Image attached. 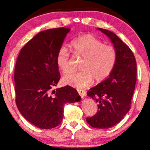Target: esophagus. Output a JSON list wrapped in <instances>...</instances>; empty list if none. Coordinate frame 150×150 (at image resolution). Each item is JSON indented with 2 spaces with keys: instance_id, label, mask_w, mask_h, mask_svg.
I'll use <instances>...</instances> for the list:
<instances>
[{
  "instance_id": "esophagus-1",
  "label": "esophagus",
  "mask_w": 150,
  "mask_h": 150,
  "mask_svg": "<svg viewBox=\"0 0 150 150\" xmlns=\"http://www.w3.org/2000/svg\"><path fill=\"white\" fill-rule=\"evenodd\" d=\"M78 92H79V94L81 96V97L82 98H84L86 96V92H85V91H84V90L79 89L78 90Z\"/></svg>"
}]
</instances>
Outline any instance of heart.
<instances>
[{
	"label": "heart",
	"mask_w": 150,
	"mask_h": 150,
	"mask_svg": "<svg viewBox=\"0 0 150 150\" xmlns=\"http://www.w3.org/2000/svg\"><path fill=\"white\" fill-rule=\"evenodd\" d=\"M70 48L76 57L83 58L80 65L81 71L64 76L65 84L76 88L89 85L93 80L96 82L106 79L112 72L117 60L113 46L103 44L92 35L76 38L70 43ZM58 67L63 74L71 71L70 54L65 47H61L57 55Z\"/></svg>",
	"instance_id": "1"
}]
</instances>
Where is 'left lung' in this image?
<instances>
[{"instance_id": "obj_1", "label": "left lung", "mask_w": 150, "mask_h": 150, "mask_svg": "<svg viewBox=\"0 0 150 150\" xmlns=\"http://www.w3.org/2000/svg\"><path fill=\"white\" fill-rule=\"evenodd\" d=\"M109 38L117 52L112 72L106 80L87 91L98 103V112L87 122L95 128L107 129L120 122L130 108L137 81V63L130 48L113 33L98 28Z\"/></svg>"}]
</instances>
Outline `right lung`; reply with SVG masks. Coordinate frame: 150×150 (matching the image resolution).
I'll list each match as a JSON object with an SVG mask.
<instances>
[{
    "label": "right lung",
    "mask_w": 150,
    "mask_h": 150,
    "mask_svg": "<svg viewBox=\"0 0 150 150\" xmlns=\"http://www.w3.org/2000/svg\"><path fill=\"white\" fill-rule=\"evenodd\" d=\"M69 31L61 27L40 32L21 49L16 61V105L28 122L41 129L59 126L64 104L81 100L70 86L53 89L61 76L57 55Z\"/></svg>",
    "instance_id": "add662e5"
}]
</instances>
